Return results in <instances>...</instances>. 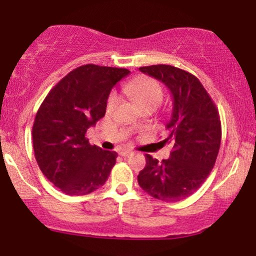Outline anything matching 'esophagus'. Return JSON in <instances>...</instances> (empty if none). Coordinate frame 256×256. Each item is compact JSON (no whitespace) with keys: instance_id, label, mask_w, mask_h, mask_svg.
Instances as JSON below:
<instances>
[{"instance_id":"1","label":"esophagus","mask_w":256,"mask_h":256,"mask_svg":"<svg viewBox=\"0 0 256 256\" xmlns=\"http://www.w3.org/2000/svg\"><path fill=\"white\" fill-rule=\"evenodd\" d=\"M120 154H121L122 156V157H129V156H130L132 154V152L130 151H122L121 153H120Z\"/></svg>"}]
</instances>
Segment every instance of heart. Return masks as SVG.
<instances>
[{"mask_svg":"<svg viewBox=\"0 0 256 256\" xmlns=\"http://www.w3.org/2000/svg\"><path fill=\"white\" fill-rule=\"evenodd\" d=\"M123 91L127 93L128 96H130L132 98H134L141 108H158L164 99V92L162 86L159 85L157 81L151 79L138 80L126 84L123 86ZM118 103V94L116 92H111L106 103L108 111L115 110Z\"/></svg>","mask_w":256,"mask_h":256,"instance_id":"1","label":"heart"}]
</instances>
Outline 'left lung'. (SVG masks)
<instances>
[{"label": "left lung", "instance_id": "8db88e82", "mask_svg": "<svg viewBox=\"0 0 256 256\" xmlns=\"http://www.w3.org/2000/svg\"><path fill=\"white\" fill-rule=\"evenodd\" d=\"M165 84L174 98L168 136L169 159L146 154V165L138 175L139 186L156 199L176 202L201 187L213 169L222 140L220 117L214 102L195 75L168 64L139 68Z\"/></svg>", "mask_w": 256, "mask_h": 256}]
</instances>
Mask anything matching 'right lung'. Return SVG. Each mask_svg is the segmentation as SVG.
Instances as JSON below:
<instances>
[{
	"label": "right lung",
	"instance_id": "add662e5",
	"mask_svg": "<svg viewBox=\"0 0 256 256\" xmlns=\"http://www.w3.org/2000/svg\"><path fill=\"white\" fill-rule=\"evenodd\" d=\"M130 72L85 64L56 84L42 103L32 128L39 169L62 193L87 195L106 182L117 153L90 145L86 132L105 115L114 85Z\"/></svg>",
	"mask_w": 256,
	"mask_h": 256
}]
</instances>
